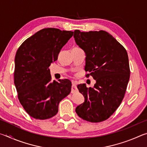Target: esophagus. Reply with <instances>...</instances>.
<instances>
[{
  "label": "esophagus",
  "mask_w": 147,
  "mask_h": 147,
  "mask_svg": "<svg viewBox=\"0 0 147 147\" xmlns=\"http://www.w3.org/2000/svg\"><path fill=\"white\" fill-rule=\"evenodd\" d=\"M77 91V87H76V82L73 81L72 82V87H71V93H74Z\"/></svg>",
  "instance_id": "obj_1"
}]
</instances>
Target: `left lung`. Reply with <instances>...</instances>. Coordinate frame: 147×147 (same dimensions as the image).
Here are the masks:
<instances>
[{
    "label": "left lung",
    "instance_id": "obj_1",
    "mask_svg": "<svg viewBox=\"0 0 147 147\" xmlns=\"http://www.w3.org/2000/svg\"><path fill=\"white\" fill-rule=\"evenodd\" d=\"M76 43L85 52L87 77L96 80L93 88L77 86L85 101L76 108L80 117L91 123L108 119L120 106L130 79L127 52L104 30L74 32Z\"/></svg>",
    "mask_w": 147,
    "mask_h": 147
}]
</instances>
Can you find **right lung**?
<instances>
[{"mask_svg":"<svg viewBox=\"0 0 147 147\" xmlns=\"http://www.w3.org/2000/svg\"><path fill=\"white\" fill-rule=\"evenodd\" d=\"M73 32L44 28L26 39L15 57L14 84L20 103L30 116L45 120L56 115L60 101L71 91L67 79L51 80L49 66Z\"/></svg>","mask_w":147,"mask_h":147,"instance_id":"1","label":"right lung"}]
</instances>
